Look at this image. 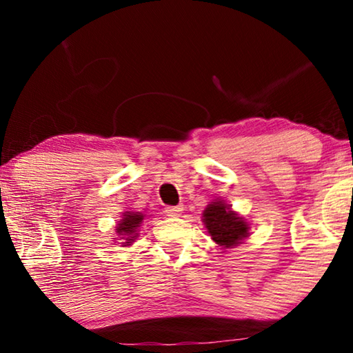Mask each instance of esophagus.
<instances>
[{
  "label": "esophagus",
  "mask_w": 353,
  "mask_h": 353,
  "mask_svg": "<svg viewBox=\"0 0 353 353\" xmlns=\"http://www.w3.org/2000/svg\"><path fill=\"white\" fill-rule=\"evenodd\" d=\"M183 210V205H167L165 207V214L168 216H178L181 214Z\"/></svg>",
  "instance_id": "1"
}]
</instances>
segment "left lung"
I'll return each mask as SVG.
<instances>
[{"label":"left lung","mask_w":353,"mask_h":353,"mask_svg":"<svg viewBox=\"0 0 353 353\" xmlns=\"http://www.w3.org/2000/svg\"><path fill=\"white\" fill-rule=\"evenodd\" d=\"M204 223L212 239L221 248L239 244L249 231L248 223L220 201L212 202L204 210Z\"/></svg>","instance_id":"8db88e82"}]
</instances>
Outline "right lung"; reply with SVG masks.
I'll return each instance as SVG.
<instances>
[{
	"instance_id": "right-lung-1",
	"label": "right lung",
	"mask_w": 353,
	"mask_h": 353,
	"mask_svg": "<svg viewBox=\"0 0 353 353\" xmlns=\"http://www.w3.org/2000/svg\"><path fill=\"white\" fill-rule=\"evenodd\" d=\"M144 216L141 214H138V212H134V214H130V212H127L123 216V220L120 221L119 226H117V233L120 236H125V241L127 243H123L125 245H130L133 243V239L137 238L138 233V226L141 225Z\"/></svg>"
}]
</instances>
